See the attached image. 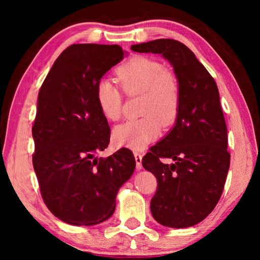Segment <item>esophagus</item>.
<instances>
[{
	"mask_svg": "<svg viewBox=\"0 0 260 260\" xmlns=\"http://www.w3.org/2000/svg\"><path fill=\"white\" fill-rule=\"evenodd\" d=\"M134 157H135V161H136V170L140 171L141 169H142V155L139 152H135Z\"/></svg>",
	"mask_w": 260,
	"mask_h": 260,
	"instance_id": "obj_1",
	"label": "esophagus"
}]
</instances>
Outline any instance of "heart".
Wrapping results in <instances>:
<instances>
[{
    "mask_svg": "<svg viewBox=\"0 0 260 260\" xmlns=\"http://www.w3.org/2000/svg\"><path fill=\"white\" fill-rule=\"evenodd\" d=\"M118 80L126 95L140 98L138 119H131L117 125L113 129V141L117 146L141 151L160 132V121L169 126L175 120L181 90L178 78L166 70L161 61L147 56H134L117 70ZM96 101L108 120H118L122 112V93L110 78H101L96 85Z\"/></svg>",
    "mask_w": 260,
    "mask_h": 260,
    "instance_id": "obj_1",
    "label": "heart"
}]
</instances>
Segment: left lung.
I'll use <instances>...</instances> for the list:
<instances>
[{"instance_id": "8db88e82", "label": "left lung", "mask_w": 260, "mask_h": 260, "mask_svg": "<svg viewBox=\"0 0 260 260\" xmlns=\"http://www.w3.org/2000/svg\"><path fill=\"white\" fill-rule=\"evenodd\" d=\"M131 49L169 60L181 90L174 127L142 158L144 169L157 179L152 217L166 227L193 226L217 205L231 164L217 83L193 52L177 40L158 39ZM165 157L174 161L167 165L162 161Z\"/></svg>"}]
</instances>
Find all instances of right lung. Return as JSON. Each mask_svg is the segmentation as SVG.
Here are the masks:
<instances>
[{
  "instance_id": "right-lung-1",
  "label": "right lung",
  "mask_w": 260,
  "mask_h": 260,
  "mask_svg": "<svg viewBox=\"0 0 260 260\" xmlns=\"http://www.w3.org/2000/svg\"><path fill=\"white\" fill-rule=\"evenodd\" d=\"M124 55L118 45L70 46L39 91L33 167L47 208L70 225L93 226L108 220L118 190L135 170L129 149L107 158L95 156L110 142L96 85Z\"/></svg>"
}]
</instances>
